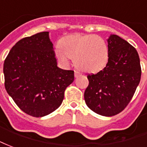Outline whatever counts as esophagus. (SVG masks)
Listing matches in <instances>:
<instances>
[{
    "label": "esophagus",
    "mask_w": 147,
    "mask_h": 147,
    "mask_svg": "<svg viewBox=\"0 0 147 147\" xmlns=\"http://www.w3.org/2000/svg\"><path fill=\"white\" fill-rule=\"evenodd\" d=\"M74 76H75V78H79V77H80V76H82V74L79 72V71H75Z\"/></svg>",
    "instance_id": "obj_1"
}]
</instances>
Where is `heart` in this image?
<instances>
[{
    "label": "heart",
    "mask_w": 147,
    "mask_h": 147,
    "mask_svg": "<svg viewBox=\"0 0 147 147\" xmlns=\"http://www.w3.org/2000/svg\"><path fill=\"white\" fill-rule=\"evenodd\" d=\"M57 51L59 59L74 60L76 67L85 72H96L103 69L109 61V52L106 42L97 35L74 34L59 41Z\"/></svg>",
    "instance_id": "b5f03b06"
}]
</instances>
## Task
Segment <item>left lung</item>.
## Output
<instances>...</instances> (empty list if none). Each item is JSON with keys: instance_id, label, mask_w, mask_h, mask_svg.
Returning a JSON list of instances; mask_svg holds the SVG:
<instances>
[{"instance_id": "left-lung-1", "label": "left lung", "mask_w": 147, "mask_h": 147, "mask_svg": "<svg viewBox=\"0 0 147 147\" xmlns=\"http://www.w3.org/2000/svg\"><path fill=\"white\" fill-rule=\"evenodd\" d=\"M108 47L106 67L88 75L84 100L94 112L113 116L123 111L132 98L140 81L141 67L136 49L119 36H110Z\"/></svg>"}]
</instances>
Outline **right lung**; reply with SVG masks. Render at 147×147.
Returning a JSON list of instances; mask_svg holds the SVG:
<instances>
[{"label":"right lung","mask_w":147,"mask_h":147,"mask_svg":"<svg viewBox=\"0 0 147 147\" xmlns=\"http://www.w3.org/2000/svg\"><path fill=\"white\" fill-rule=\"evenodd\" d=\"M4 87L22 111L33 117L50 114L60 106L74 80V70L57 67L48 32L22 38L4 63Z\"/></svg>","instance_id":"obj_1"}]
</instances>
